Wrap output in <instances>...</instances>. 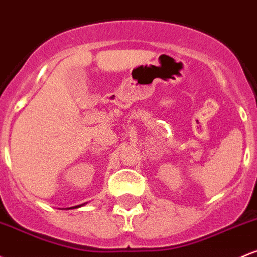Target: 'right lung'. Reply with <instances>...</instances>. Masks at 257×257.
Segmentation results:
<instances>
[{
	"label": "right lung",
	"mask_w": 257,
	"mask_h": 257,
	"mask_svg": "<svg viewBox=\"0 0 257 257\" xmlns=\"http://www.w3.org/2000/svg\"><path fill=\"white\" fill-rule=\"evenodd\" d=\"M81 205H79V206H74V207H72V208H78V207H80Z\"/></svg>",
	"instance_id": "obj_1"
}]
</instances>
